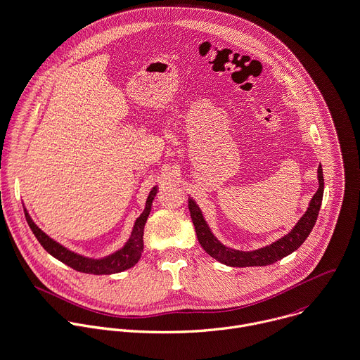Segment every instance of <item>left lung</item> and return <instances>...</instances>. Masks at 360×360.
I'll list each match as a JSON object with an SVG mask.
<instances>
[{
    "instance_id": "obj_1",
    "label": "left lung",
    "mask_w": 360,
    "mask_h": 360,
    "mask_svg": "<svg viewBox=\"0 0 360 360\" xmlns=\"http://www.w3.org/2000/svg\"><path fill=\"white\" fill-rule=\"evenodd\" d=\"M317 178H319V189L316 195L311 198L306 213L296 223V226L286 236L276 240L275 243L252 251H240V250H234L224 245L212 233L198 203L192 198H189L188 207L191 212V217L196 230L199 244L212 258L233 268L266 266L281 261L282 258L295 252L306 241V238L309 237V234L311 233L317 221L319 212L323 202V195H324V176H323L321 165H319Z\"/></svg>"
}]
</instances>
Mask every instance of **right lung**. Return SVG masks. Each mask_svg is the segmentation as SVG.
<instances>
[{
    "label": "right lung",
    "mask_w": 360,
    "mask_h": 360,
    "mask_svg": "<svg viewBox=\"0 0 360 360\" xmlns=\"http://www.w3.org/2000/svg\"><path fill=\"white\" fill-rule=\"evenodd\" d=\"M157 192H158V186H154L150 191L147 200H146V207H144L143 213L136 219L133 230L130 233V237L124 243V245L120 250H117L106 257H102V258H91V257H85V255H81V254H77V252L68 250L67 247L61 245L60 243H57L56 240L49 237L44 231H41V229H39L34 224V221L32 220L30 214L27 213L25 205H23V212H25V217H26V221H27L32 233L34 234V237L37 238L40 245L51 257H54L60 262H63V264L68 265L70 268H72L78 272H82V274L112 275V274H119V272L133 268L141 258L143 248H144V243H143L144 226L150 216L151 206H153Z\"/></svg>",
    "instance_id": "obj_1"
}]
</instances>
